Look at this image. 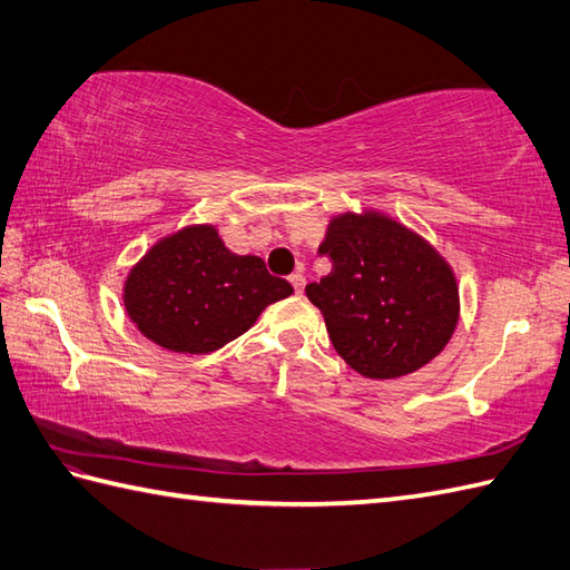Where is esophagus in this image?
Instances as JSON below:
<instances>
[{
	"label": "esophagus",
	"mask_w": 570,
	"mask_h": 570,
	"mask_svg": "<svg viewBox=\"0 0 570 570\" xmlns=\"http://www.w3.org/2000/svg\"><path fill=\"white\" fill-rule=\"evenodd\" d=\"M289 285H293L295 287V293H302V289H304V273H293V275H289Z\"/></svg>",
	"instance_id": "1"
}]
</instances>
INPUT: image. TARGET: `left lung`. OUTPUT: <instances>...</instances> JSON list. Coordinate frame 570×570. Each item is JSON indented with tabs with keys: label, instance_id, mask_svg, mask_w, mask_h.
Segmentation results:
<instances>
[{
	"label": "left lung",
	"instance_id": "left-lung-1",
	"mask_svg": "<svg viewBox=\"0 0 570 570\" xmlns=\"http://www.w3.org/2000/svg\"><path fill=\"white\" fill-rule=\"evenodd\" d=\"M318 254L331 258V273L304 293L355 372L404 377L445 348L460 316V289L419 234L377 213H345L331 219Z\"/></svg>",
	"mask_w": 570,
	"mask_h": 570
}]
</instances>
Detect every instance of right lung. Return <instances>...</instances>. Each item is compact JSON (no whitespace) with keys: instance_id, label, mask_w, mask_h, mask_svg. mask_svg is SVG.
Masks as SVG:
<instances>
[{"instance_id":"right-lung-1","label":"right lung","mask_w":570,"mask_h":570,"mask_svg":"<svg viewBox=\"0 0 570 570\" xmlns=\"http://www.w3.org/2000/svg\"><path fill=\"white\" fill-rule=\"evenodd\" d=\"M293 285L258 256H237L215 227H186L149 248L125 281V309L149 341L176 353H213L254 326Z\"/></svg>"}]
</instances>
